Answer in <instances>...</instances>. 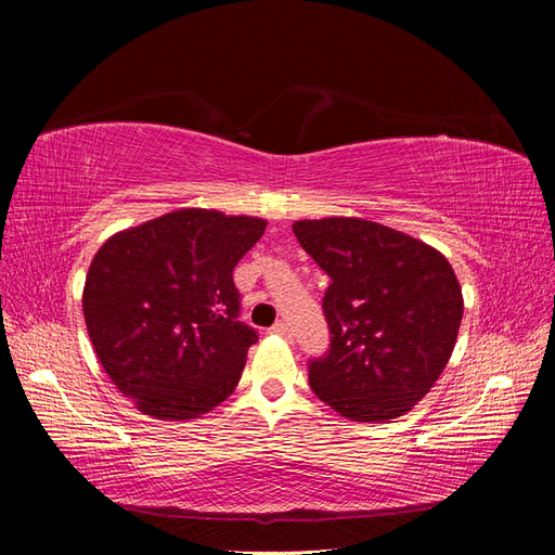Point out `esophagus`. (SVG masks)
<instances>
[{
  "mask_svg": "<svg viewBox=\"0 0 555 555\" xmlns=\"http://www.w3.org/2000/svg\"><path fill=\"white\" fill-rule=\"evenodd\" d=\"M271 333H273V335H280V338H292V331H289V326L284 324V322H278V324L271 328Z\"/></svg>",
  "mask_w": 555,
  "mask_h": 555,
  "instance_id": "obj_1",
  "label": "esophagus"
}]
</instances>
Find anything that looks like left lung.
<instances>
[{"label": "left lung", "instance_id": "8db88e82", "mask_svg": "<svg viewBox=\"0 0 555 555\" xmlns=\"http://www.w3.org/2000/svg\"><path fill=\"white\" fill-rule=\"evenodd\" d=\"M294 233L331 278V349L310 363L314 396L351 422L410 412L456 347L463 292L442 251L361 217L298 220Z\"/></svg>", "mask_w": 555, "mask_h": 555}]
</instances>
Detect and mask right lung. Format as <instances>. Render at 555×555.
<instances>
[{
    "label": "right lung",
    "instance_id": "add662e5",
    "mask_svg": "<svg viewBox=\"0 0 555 555\" xmlns=\"http://www.w3.org/2000/svg\"><path fill=\"white\" fill-rule=\"evenodd\" d=\"M266 220L180 208L117 231L82 287L92 347L117 391L162 422H190L238 386L257 331L238 322L233 268Z\"/></svg>",
    "mask_w": 555,
    "mask_h": 555
}]
</instances>
